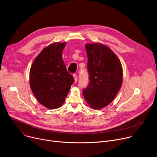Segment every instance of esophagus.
I'll use <instances>...</instances> for the list:
<instances>
[{"mask_svg":"<svg viewBox=\"0 0 157 157\" xmlns=\"http://www.w3.org/2000/svg\"><path fill=\"white\" fill-rule=\"evenodd\" d=\"M73 77H74V79H75V82H76L77 81H78V77L76 76V75H73Z\"/></svg>","mask_w":157,"mask_h":157,"instance_id":"1","label":"esophagus"}]
</instances>
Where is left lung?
Here are the masks:
<instances>
[{"label":"left lung","mask_w":157,"mask_h":157,"mask_svg":"<svg viewBox=\"0 0 157 157\" xmlns=\"http://www.w3.org/2000/svg\"><path fill=\"white\" fill-rule=\"evenodd\" d=\"M90 82L82 90L88 105L99 110L107 106L121 89L123 71L121 61L107 46L99 43L86 44Z\"/></svg>","instance_id":"8db88e82"}]
</instances>
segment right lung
I'll return each mask as SVG.
<instances>
[{"mask_svg":"<svg viewBox=\"0 0 157 157\" xmlns=\"http://www.w3.org/2000/svg\"><path fill=\"white\" fill-rule=\"evenodd\" d=\"M66 43L54 42L35 59L29 71V85L37 100L49 109L62 105L75 80L62 60Z\"/></svg>","mask_w":157,"mask_h":157,"instance_id":"right-lung-1","label":"right lung"}]
</instances>
